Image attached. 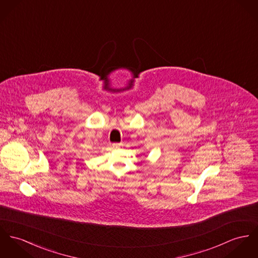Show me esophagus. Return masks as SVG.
Segmentation results:
<instances>
[{"mask_svg":"<svg viewBox=\"0 0 258 258\" xmlns=\"http://www.w3.org/2000/svg\"><path fill=\"white\" fill-rule=\"evenodd\" d=\"M112 146H113L114 148H119V146H120V143H118V142L113 143V144H112Z\"/></svg>","mask_w":258,"mask_h":258,"instance_id":"1","label":"esophagus"}]
</instances>
